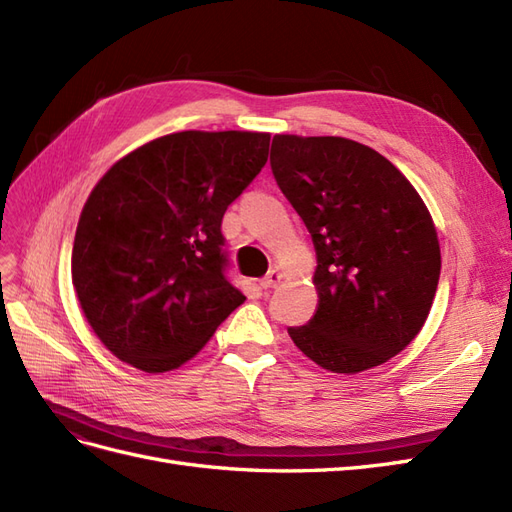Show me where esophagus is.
Here are the masks:
<instances>
[{
	"label": "esophagus",
	"instance_id": "esophagus-1",
	"mask_svg": "<svg viewBox=\"0 0 512 512\" xmlns=\"http://www.w3.org/2000/svg\"><path fill=\"white\" fill-rule=\"evenodd\" d=\"M282 277H284V275H282L280 271H277V269H271V271H269V273L260 280V286L265 288V290H267V288H273V286H277V284L282 282Z\"/></svg>",
	"mask_w": 512,
	"mask_h": 512
}]
</instances>
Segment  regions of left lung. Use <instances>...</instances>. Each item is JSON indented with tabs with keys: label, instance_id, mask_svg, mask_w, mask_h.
<instances>
[{
	"label": "left lung",
	"instance_id": "8db88e82",
	"mask_svg": "<svg viewBox=\"0 0 512 512\" xmlns=\"http://www.w3.org/2000/svg\"><path fill=\"white\" fill-rule=\"evenodd\" d=\"M271 170L316 247L318 309L288 333L335 374L382 365L423 329L440 280V243L399 170L342 136L275 134Z\"/></svg>",
	"mask_w": 512,
	"mask_h": 512
}]
</instances>
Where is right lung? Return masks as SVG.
Masks as SVG:
<instances>
[{
	"mask_svg": "<svg viewBox=\"0 0 512 512\" xmlns=\"http://www.w3.org/2000/svg\"><path fill=\"white\" fill-rule=\"evenodd\" d=\"M265 132H175L91 190L72 247L83 314L117 359L177 369L245 301L226 277L222 218L269 158Z\"/></svg>",
	"mask_w": 512,
	"mask_h": 512,
	"instance_id": "right-lung-1",
	"label": "right lung"
}]
</instances>
